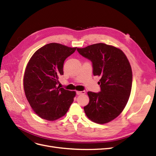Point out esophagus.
Segmentation results:
<instances>
[{
	"label": "esophagus",
	"mask_w": 156,
	"mask_h": 156,
	"mask_svg": "<svg viewBox=\"0 0 156 156\" xmlns=\"http://www.w3.org/2000/svg\"><path fill=\"white\" fill-rule=\"evenodd\" d=\"M76 94L77 95H81L82 94H85V91H77Z\"/></svg>",
	"instance_id": "1"
}]
</instances>
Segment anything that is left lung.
Masks as SVG:
<instances>
[{
	"instance_id": "1",
	"label": "left lung",
	"mask_w": 156,
	"mask_h": 156,
	"mask_svg": "<svg viewBox=\"0 0 156 156\" xmlns=\"http://www.w3.org/2000/svg\"><path fill=\"white\" fill-rule=\"evenodd\" d=\"M77 51L91 61L94 75L100 77L101 90L88 92L90 101L84 112L97 124L109 122L124 110L130 96L133 75L128 59L120 49L102 43Z\"/></svg>"
}]
</instances>
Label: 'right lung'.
Masks as SVG:
<instances>
[{"mask_svg":"<svg viewBox=\"0 0 156 156\" xmlns=\"http://www.w3.org/2000/svg\"><path fill=\"white\" fill-rule=\"evenodd\" d=\"M77 48L51 43L37 50L28 63L23 86L28 101L37 116L56 120L64 116L73 101L75 91L57 87L64 74V60Z\"/></svg>","mask_w":156,"mask_h":156,"instance_id":"obj_1","label":"right lung"}]
</instances>
